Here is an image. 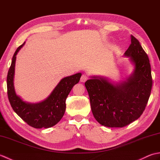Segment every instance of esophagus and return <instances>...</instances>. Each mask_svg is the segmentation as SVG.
Masks as SVG:
<instances>
[{"label": "esophagus", "mask_w": 160, "mask_h": 160, "mask_svg": "<svg viewBox=\"0 0 160 160\" xmlns=\"http://www.w3.org/2000/svg\"><path fill=\"white\" fill-rule=\"evenodd\" d=\"M87 80H88V76L85 74H83L80 78V82H85Z\"/></svg>", "instance_id": "obj_1"}]
</instances>
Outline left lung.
I'll use <instances>...</instances> for the list:
<instances>
[{"label":"left lung","instance_id":"left-lung-1","mask_svg":"<svg viewBox=\"0 0 160 160\" xmlns=\"http://www.w3.org/2000/svg\"><path fill=\"white\" fill-rule=\"evenodd\" d=\"M131 44L124 53L133 65L125 81L112 82L103 76H91L85 87L95 119L107 127H124L141 116L151 95L152 77L147 54L131 36Z\"/></svg>","mask_w":160,"mask_h":160}]
</instances>
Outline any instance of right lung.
Wrapping results in <instances>:
<instances>
[{
  "instance_id": "right-lung-1",
  "label": "right lung",
  "mask_w": 160,
  "mask_h": 160,
  "mask_svg": "<svg viewBox=\"0 0 160 160\" xmlns=\"http://www.w3.org/2000/svg\"><path fill=\"white\" fill-rule=\"evenodd\" d=\"M25 43L16 49L8 71L7 87L9 101L15 113L29 126L36 128H50L63 117L66 109L67 98L73 87L80 81L82 73H78L62 78L49 96L42 102L31 103L24 101L16 93L13 78L16 55Z\"/></svg>"
}]
</instances>
